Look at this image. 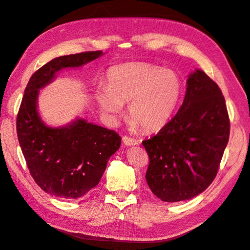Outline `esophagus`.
Here are the masks:
<instances>
[{
	"label": "esophagus",
	"mask_w": 250,
	"mask_h": 250,
	"mask_svg": "<svg viewBox=\"0 0 250 250\" xmlns=\"http://www.w3.org/2000/svg\"><path fill=\"white\" fill-rule=\"evenodd\" d=\"M122 141L124 143V145H126V146H135V145H139V144H140L138 140H134L132 138L126 137V135H124Z\"/></svg>",
	"instance_id": "34e87169"
}]
</instances>
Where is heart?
Wrapping results in <instances>:
<instances>
[{
    "label": "heart",
    "mask_w": 250,
    "mask_h": 250,
    "mask_svg": "<svg viewBox=\"0 0 250 250\" xmlns=\"http://www.w3.org/2000/svg\"><path fill=\"white\" fill-rule=\"evenodd\" d=\"M183 94L178 74L150 63L113 66L107 73V87H100L97 101L101 110L112 119L128 103L133 128L145 131L161 129L168 123Z\"/></svg>",
    "instance_id": "1"
}]
</instances>
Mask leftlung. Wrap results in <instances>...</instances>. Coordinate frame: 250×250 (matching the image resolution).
I'll use <instances>...</instances> for the list:
<instances>
[{
	"instance_id": "1",
	"label": "left lung",
	"mask_w": 250,
	"mask_h": 250,
	"mask_svg": "<svg viewBox=\"0 0 250 250\" xmlns=\"http://www.w3.org/2000/svg\"><path fill=\"white\" fill-rule=\"evenodd\" d=\"M229 139V118L217 83L201 70L188 75L178 112L143 141L149 155L146 180L165 202L188 200L213 183Z\"/></svg>"
}]
</instances>
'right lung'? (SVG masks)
Segmentation results:
<instances>
[{"label":"right lung","mask_w":250,"mask_h":250,"mask_svg":"<svg viewBox=\"0 0 250 250\" xmlns=\"http://www.w3.org/2000/svg\"><path fill=\"white\" fill-rule=\"evenodd\" d=\"M102 54L93 51L56 57L37 70L25 88L17 118L19 143L35 183L55 197L77 199L99 184L121 137L84 119L62 127L46 125L37 110L40 89L60 70L82 66Z\"/></svg>","instance_id":"1"}]
</instances>
